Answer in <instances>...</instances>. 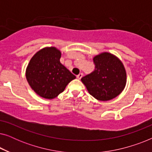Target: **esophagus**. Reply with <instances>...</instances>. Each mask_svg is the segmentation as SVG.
Wrapping results in <instances>:
<instances>
[{
	"label": "esophagus",
	"instance_id": "1",
	"mask_svg": "<svg viewBox=\"0 0 152 152\" xmlns=\"http://www.w3.org/2000/svg\"><path fill=\"white\" fill-rule=\"evenodd\" d=\"M83 77V74L82 73H80L78 75H77V78L78 79V80H81V78H82Z\"/></svg>",
	"mask_w": 152,
	"mask_h": 152
}]
</instances>
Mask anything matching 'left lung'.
Returning <instances> with one entry per match:
<instances>
[{"instance_id":"8db88e82","label":"left lung","mask_w":152,"mask_h":152,"mask_svg":"<svg viewBox=\"0 0 152 152\" xmlns=\"http://www.w3.org/2000/svg\"><path fill=\"white\" fill-rule=\"evenodd\" d=\"M95 69L83 77L82 82L89 94L99 101H109L122 92L126 84L123 63L113 54L103 52L93 57Z\"/></svg>"}]
</instances>
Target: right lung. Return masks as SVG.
<instances>
[{"label":"right lung","mask_w":152,"mask_h":152,"mask_svg":"<svg viewBox=\"0 0 152 152\" xmlns=\"http://www.w3.org/2000/svg\"><path fill=\"white\" fill-rule=\"evenodd\" d=\"M61 52L45 47L33 55L26 68V77L31 88L39 96L52 99L65 90L76 77L60 62Z\"/></svg>","instance_id":"1"}]
</instances>
